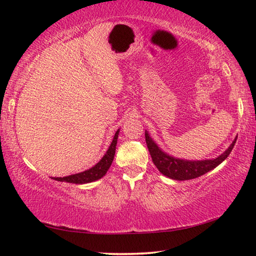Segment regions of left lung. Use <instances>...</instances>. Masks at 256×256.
Instances as JSON below:
<instances>
[{
    "label": "left lung",
    "instance_id": "obj_1",
    "mask_svg": "<svg viewBox=\"0 0 256 256\" xmlns=\"http://www.w3.org/2000/svg\"><path fill=\"white\" fill-rule=\"evenodd\" d=\"M237 136L232 144L229 146V148L222 154L219 157L214 159H206V160H198V162H190V160H183L178 159L172 156L167 154L166 152L159 148V146L154 144V141L150 138L148 132L146 131V146H148L149 152L152 158V162L158 168V170L162 172V175L170 177L172 180H193L196 178L198 176L204 175L206 172H210L216 168L218 164H222L224 159H226L229 154L232 152L234 146L236 144Z\"/></svg>",
    "mask_w": 256,
    "mask_h": 256
}]
</instances>
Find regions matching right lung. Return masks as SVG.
<instances>
[{
  "label": "right lung",
  "instance_id": "right-lung-1",
  "mask_svg": "<svg viewBox=\"0 0 256 256\" xmlns=\"http://www.w3.org/2000/svg\"><path fill=\"white\" fill-rule=\"evenodd\" d=\"M118 133H120V130L116 131L114 138H112V144L110 146V148H108L107 152L105 154V156L100 159V162H97L94 167L90 168V170L79 172V174H74V175H70L66 177H53V180H58V182H68V183H73V184H86V183H90V182H94L99 178H102V176H105L107 170H110L112 160H114Z\"/></svg>",
  "mask_w": 256,
  "mask_h": 256
}]
</instances>
